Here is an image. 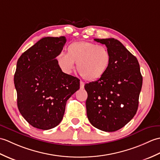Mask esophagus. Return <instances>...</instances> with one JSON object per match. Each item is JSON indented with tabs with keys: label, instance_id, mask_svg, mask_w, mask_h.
<instances>
[{
	"label": "esophagus",
	"instance_id": "1",
	"mask_svg": "<svg viewBox=\"0 0 160 160\" xmlns=\"http://www.w3.org/2000/svg\"><path fill=\"white\" fill-rule=\"evenodd\" d=\"M84 86H85V83L83 82V81H80V88L81 89H83Z\"/></svg>",
	"mask_w": 160,
	"mask_h": 160
}]
</instances>
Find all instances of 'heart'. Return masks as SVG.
Instances as JSON below:
<instances>
[{
	"mask_svg": "<svg viewBox=\"0 0 160 160\" xmlns=\"http://www.w3.org/2000/svg\"><path fill=\"white\" fill-rule=\"evenodd\" d=\"M67 54L59 52L55 57L56 62L62 72L70 74L74 63L83 79L98 80L104 75L111 61L108 49L90 42L79 41L70 44L66 48Z\"/></svg>",
	"mask_w": 160,
	"mask_h": 160,
	"instance_id": "obj_1",
	"label": "heart"
}]
</instances>
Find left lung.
Listing matches in <instances>:
<instances>
[{"instance_id":"1","label":"left lung","mask_w":160,"mask_h":160,"mask_svg":"<svg viewBox=\"0 0 160 160\" xmlns=\"http://www.w3.org/2000/svg\"><path fill=\"white\" fill-rule=\"evenodd\" d=\"M94 40L107 47L111 61L103 76L85 85L87 116L96 128L112 132L127 125L136 113L142 77L137 58L121 42L114 38Z\"/></svg>"}]
</instances>
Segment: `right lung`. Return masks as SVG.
I'll use <instances>...</instances> for the list:
<instances>
[{"mask_svg": "<svg viewBox=\"0 0 160 160\" xmlns=\"http://www.w3.org/2000/svg\"><path fill=\"white\" fill-rule=\"evenodd\" d=\"M66 42L64 36L43 38L17 62L14 85L18 108L35 128L48 130L58 126L66 101L80 88V80L63 72L56 62Z\"/></svg>", "mask_w": 160, "mask_h": 160, "instance_id": "1", "label": "right lung"}]
</instances>
